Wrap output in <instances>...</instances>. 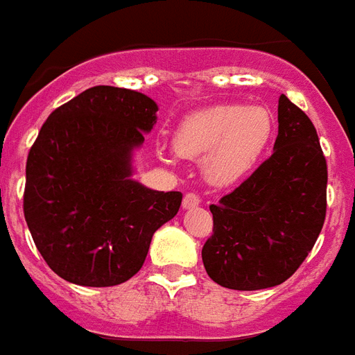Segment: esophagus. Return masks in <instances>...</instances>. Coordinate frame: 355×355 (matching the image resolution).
Segmentation results:
<instances>
[{"label":"esophagus","mask_w":355,"mask_h":355,"mask_svg":"<svg viewBox=\"0 0 355 355\" xmlns=\"http://www.w3.org/2000/svg\"><path fill=\"white\" fill-rule=\"evenodd\" d=\"M200 205V196L194 194V192H189L183 198V209H194V207Z\"/></svg>","instance_id":"34e87169"}]
</instances>
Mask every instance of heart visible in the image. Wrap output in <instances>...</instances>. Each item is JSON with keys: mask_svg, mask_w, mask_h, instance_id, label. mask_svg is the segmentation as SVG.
Wrapping results in <instances>:
<instances>
[{"mask_svg": "<svg viewBox=\"0 0 355 355\" xmlns=\"http://www.w3.org/2000/svg\"><path fill=\"white\" fill-rule=\"evenodd\" d=\"M268 107L220 104L196 112L175 130L174 146L185 157L203 155V174L214 185H232L254 168L273 135ZM164 161L170 157L161 152Z\"/></svg>", "mask_w": 355, "mask_h": 355, "instance_id": "b5f03b06", "label": "heart"}]
</instances>
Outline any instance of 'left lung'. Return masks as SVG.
Here are the masks:
<instances>
[{
  "instance_id": "1",
  "label": "left lung",
  "mask_w": 355,
  "mask_h": 355,
  "mask_svg": "<svg viewBox=\"0 0 355 355\" xmlns=\"http://www.w3.org/2000/svg\"><path fill=\"white\" fill-rule=\"evenodd\" d=\"M328 168L310 117L279 98L273 154L211 205L212 236L201 249L207 275L229 290L282 284L306 260L326 216Z\"/></svg>"
}]
</instances>
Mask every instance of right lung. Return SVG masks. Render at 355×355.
I'll return each instance as SVG.
<instances>
[{"mask_svg": "<svg viewBox=\"0 0 355 355\" xmlns=\"http://www.w3.org/2000/svg\"><path fill=\"white\" fill-rule=\"evenodd\" d=\"M157 104L132 89L95 86L56 107L31 146L24 214L53 271L92 288L143 268L154 232L178 214L181 192L132 180V154L157 121Z\"/></svg>", "mask_w": 355, "mask_h": 355, "instance_id": "1", "label": "right lung"}]
</instances>
